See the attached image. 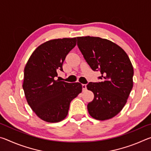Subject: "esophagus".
I'll list each match as a JSON object with an SVG mask.
<instances>
[{
  "label": "esophagus",
  "instance_id": "obj_1",
  "mask_svg": "<svg viewBox=\"0 0 151 151\" xmlns=\"http://www.w3.org/2000/svg\"><path fill=\"white\" fill-rule=\"evenodd\" d=\"M82 87H83V92L86 91V85H85V84H83V85H82Z\"/></svg>",
  "mask_w": 151,
  "mask_h": 151
}]
</instances>
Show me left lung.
I'll return each mask as SVG.
<instances>
[{"mask_svg":"<svg viewBox=\"0 0 151 151\" xmlns=\"http://www.w3.org/2000/svg\"><path fill=\"white\" fill-rule=\"evenodd\" d=\"M77 45L92 70L100 71L99 83L90 82L87 89L94 99L87 105L93 118L104 121L119 113L133 86L134 70L124 50L115 43L94 37H77Z\"/></svg>","mask_w":151,"mask_h":151,"instance_id":"8db88e82","label":"left lung"}]
</instances>
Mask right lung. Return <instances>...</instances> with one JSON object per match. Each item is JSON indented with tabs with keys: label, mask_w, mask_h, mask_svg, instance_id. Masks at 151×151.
Masks as SVG:
<instances>
[{
	"label": "right lung",
	"mask_w": 151,
	"mask_h": 151,
	"mask_svg": "<svg viewBox=\"0 0 151 151\" xmlns=\"http://www.w3.org/2000/svg\"><path fill=\"white\" fill-rule=\"evenodd\" d=\"M76 44V38L50 40L36 48L25 66L24 95L35 113L46 122L63 121L70 102L82 92L81 83L55 79L58 71H63L64 60Z\"/></svg>",
	"instance_id": "obj_1"
}]
</instances>
